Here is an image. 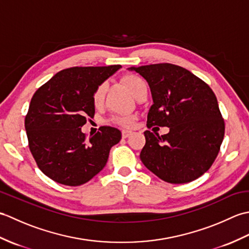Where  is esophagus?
<instances>
[{
  "label": "esophagus",
  "instance_id": "esophagus-1",
  "mask_svg": "<svg viewBox=\"0 0 249 249\" xmlns=\"http://www.w3.org/2000/svg\"><path fill=\"white\" fill-rule=\"evenodd\" d=\"M130 135H133V131L131 130H127V129L122 130V137H123V138H128Z\"/></svg>",
  "mask_w": 249,
  "mask_h": 249
}]
</instances>
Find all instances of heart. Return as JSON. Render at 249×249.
Returning a JSON list of instances; mask_svg holds the SVG:
<instances>
[{"instance_id":"heart-1","label":"heart","mask_w":249,"mask_h":249,"mask_svg":"<svg viewBox=\"0 0 249 249\" xmlns=\"http://www.w3.org/2000/svg\"><path fill=\"white\" fill-rule=\"evenodd\" d=\"M123 82L127 89L130 91V93L136 96L137 94L140 93L141 91L146 89V84L143 81V79H141L139 76L137 75H126L123 77ZM106 89H107V84L103 83L96 88L93 94V104L95 107H99L100 105L103 104L105 99V94ZM134 119L131 116H118V118L114 119L115 123H118L122 126H130L133 124Z\"/></svg>"}]
</instances>
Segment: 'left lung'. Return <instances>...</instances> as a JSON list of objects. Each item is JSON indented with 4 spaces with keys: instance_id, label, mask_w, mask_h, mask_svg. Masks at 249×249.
Instances as JSON below:
<instances>
[{
    "instance_id": "8db88e82",
    "label": "left lung",
    "mask_w": 249,
    "mask_h": 249,
    "mask_svg": "<svg viewBox=\"0 0 249 249\" xmlns=\"http://www.w3.org/2000/svg\"><path fill=\"white\" fill-rule=\"evenodd\" d=\"M128 70L140 73L151 89L147 127H169L163 136L144 131L141 161L171 184L188 183L202 176L214 162L225 135L214 92L193 72L169 63Z\"/></svg>"
}]
</instances>
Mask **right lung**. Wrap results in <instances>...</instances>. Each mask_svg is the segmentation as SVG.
<instances>
[{
	"instance_id": "right-lung-1",
	"label": "right lung",
	"mask_w": 249,
	"mask_h": 249,
	"mask_svg": "<svg viewBox=\"0 0 249 249\" xmlns=\"http://www.w3.org/2000/svg\"><path fill=\"white\" fill-rule=\"evenodd\" d=\"M121 65L71 67L40 87L25 116L30 151L47 177L67 186L89 182L107 163L110 149L119 143L118 128L103 126L86 139L81 127L93 118V94Z\"/></svg>"
}]
</instances>
